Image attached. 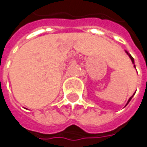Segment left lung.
I'll return each mask as SVG.
<instances>
[{"mask_svg":"<svg viewBox=\"0 0 147 147\" xmlns=\"http://www.w3.org/2000/svg\"><path fill=\"white\" fill-rule=\"evenodd\" d=\"M126 53H127V54H128V55L129 56V58H130V59H131V61H132V63H133V64H134V67L135 68V65H134V58H133L132 56H131V55H130V54H129V53L127 52V51H126ZM134 94H135V93H134ZM134 94H133L132 96H131V97L129 98V100H128V103H127V105H128V104H129V101L131 100V99H132V98H133V96L134 95Z\"/></svg>","mask_w":147,"mask_h":147,"instance_id":"1","label":"left lung"}]
</instances>
